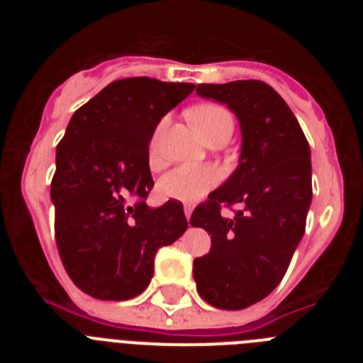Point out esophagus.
<instances>
[{
    "instance_id": "esophagus-1",
    "label": "esophagus",
    "mask_w": 363,
    "mask_h": 363,
    "mask_svg": "<svg viewBox=\"0 0 363 363\" xmlns=\"http://www.w3.org/2000/svg\"><path fill=\"white\" fill-rule=\"evenodd\" d=\"M184 213H185V218H187V220H191V214H192V207H191V205H185Z\"/></svg>"
}]
</instances>
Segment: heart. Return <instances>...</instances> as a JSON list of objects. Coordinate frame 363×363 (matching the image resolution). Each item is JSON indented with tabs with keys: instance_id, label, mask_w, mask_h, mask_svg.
<instances>
[{
	"instance_id": "obj_1",
	"label": "heart",
	"mask_w": 363,
	"mask_h": 363,
	"mask_svg": "<svg viewBox=\"0 0 363 363\" xmlns=\"http://www.w3.org/2000/svg\"><path fill=\"white\" fill-rule=\"evenodd\" d=\"M189 116H191V121L194 123V127H196V130L205 142L216 133H220V130H233V116L221 105H198V107L189 112ZM160 130H162V127H158V130L152 134V140H150V165H154L156 158H158L156 145H158ZM218 179H220V172L213 165H179L160 178L158 185H156V192L163 200L194 201L203 196V194H207L218 184Z\"/></svg>"
}]
</instances>
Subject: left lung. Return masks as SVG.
<instances>
[{"label": "left lung", "instance_id": "left-lung-1", "mask_svg": "<svg viewBox=\"0 0 363 363\" xmlns=\"http://www.w3.org/2000/svg\"><path fill=\"white\" fill-rule=\"evenodd\" d=\"M201 98L225 104L242 129L240 165L191 216L211 234L209 255L194 259L200 296L240 311L274 291L289 267L313 200L311 149L289 105L258 79L201 83ZM244 207L223 218L221 204Z\"/></svg>", "mask_w": 363, "mask_h": 363}]
</instances>
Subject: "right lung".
<instances>
[{"mask_svg":"<svg viewBox=\"0 0 363 363\" xmlns=\"http://www.w3.org/2000/svg\"><path fill=\"white\" fill-rule=\"evenodd\" d=\"M192 91L194 83L118 79L70 118L50 184L54 233L67 274L89 296L120 301L143 293L160 247L187 230L179 201L150 209L145 200L154 187V129Z\"/></svg>","mask_w":363,"mask_h":363,"instance_id":"right-lung-1","label":"right lung"}]
</instances>
